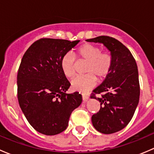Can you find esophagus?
<instances>
[{"instance_id": "1", "label": "esophagus", "mask_w": 154, "mask_h": 154, "mask_svg": "<svg viewBox=\"0 0 154 154\" xmlns=\"http://www.w3.org/2000/svg\"><path fill=\"white\" fill-rule=\"evenodd\" d=\"M82 98H83V102H86L88 100V98H89V97L88 95H86V94H83L82 95Z\"/></svg>"}]
</instances>
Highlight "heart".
Wrapping results in <instances>:
<instances>
[{
    "label": "heart",
    "mask_w": 154,
    "mask_h": 154,
    "mask_svg": "<svg viewBox=\"0 0 154 154\" xmlns=\"http://www.w3.org/2000/svg\"><path fill=\"white\" fill-rule=\"evenodd\" d=\"M77 57L86 62L85 76H80L71 81L74 91L85 93L96 85V79L103 81L108 77L112 67V57L109 52H101L99 47L85 44L77 49ZM61 68L66 77L71 78L75 74V57L71 54H66L61 60Z\"/></svg>",
    "instance_id": "b5f03b06"
}]
</instances>
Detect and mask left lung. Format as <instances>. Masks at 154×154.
Listing matches in <instances>:
<instances>
[{"label":"left lung","instance_id":"obj_1","mask_svg":"<svg viewBox=\"0 0 154 154\" xmlns=\"http://www.w3.org/2000/svg\"><path fill=\"white\" fill-rule=\"evenodd\" d=\"M103 44L112 57V67L103 83L91 95L100 103V109L91 117L94 128L103 134L120 131L129 124L139 104L140 87L136 60L130 51L119 40L106 35L86 39Z\"/></svg>","mask_w":154,"mask_h":154}]
</instances>
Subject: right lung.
<instances>
[{
    "label": "right lung",
    "mask_w": 154,
    "mask_h": 154,
    "mask_svg": "<svg viewBox=\"0 0 154 154\" xmlns=\"http://www.w3.org/2000/svg\"><path fill=\"white\" fill-rule=\"evenodd\" d=\"M79 42L41 38L23 56L17 76L18 103L40 133L54 136L64 131L72 111L81 104L79 92L66 93L71 84L60 65L62 57Z\"/></svg>",
    "instance_id": "right-lung-1"
}]
</instances>
